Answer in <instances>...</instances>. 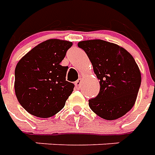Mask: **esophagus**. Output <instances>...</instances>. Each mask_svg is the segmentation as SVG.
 I'll list each match as a JSON object with an SVG mask.
<instances>
[{"label":"esophagus","mask_w":155,"mask_h":155,"mask_svg":"<svg viewBox=\"0 0 155 155\" xmlns=\"http://www.w3.org/2000/svg\"><path fill=\"white\" fill-rule=\"evenodd\" d=\"M81 78H80V79H78L77 81L74 82V84H75V87L76 88H80L81 87Z\"/></svg>","instance_id":"34e87169"}]
</instances>
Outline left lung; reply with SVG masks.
I'll use <instances>...</instances> for the list:
<instances>
[{
    "instance_id": "8db88e82",
    "label": "left lung",
    "mask_w": 155,
    "mask_h": 155,
    "mask_svg": "<svg viewBox=\"0 0 155 155\" xmlns=\"http://www.w3.org/2000/svg\"><path fill=\"white\" fill-rule=\"evenodd\" d=\"M100 80V92L89 100L95 114L104 120L119 119L130 111L136 101L141 74L134 57L124 48L102 40L81 41Z\"/></svg>"
}]
</instances>
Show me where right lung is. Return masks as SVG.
Returning <instances> with one entry per match:
<instances>
[{"mask_svg": "<svg viewBox=\"0 0 155 155\" xmlns=\"http://www.w3.org/2000/svg\"><path fill=\"white\" fill-rule=\"evenodd\" d=\"M72 42L51 39L29 51L15 70L19 103L32 115L53 116L64 108L74 84L65 81L67 66L60 64Z\"/></svg>", "mask_w": 155, "mask_h": 155, "instance_id": "right-lung-1", "label": "right lung"}]
</instances>
